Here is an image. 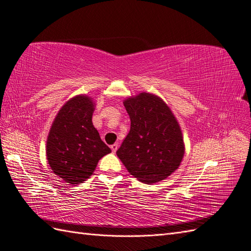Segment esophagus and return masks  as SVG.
<instances>
[{
  "instance_id": "obj_1",
  "label": "esophagus",
  "mask_w": 251,
  "mask_h": 251,
  "mask_svg": "<svg viewBox=\"0 0 251 251\" xmlns=\"http://www.w3.org/2000/svg\"><path fill=\"white\" fill-rule=\"evenodd\" d=\"M118 147H119V146H118V144H114V145H112V146H111V149H112V151L114 152V153H115L116 151H117Z\"/></svg>"
}]
</instances>
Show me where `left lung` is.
<instances>
[{
  "label": "left lung",
  "mask_w": 251,
  "mask_h": 251,
  "mask_svg": "<svg viewBox=\"0 0 251 251\" xmlns=\"http://www.w3.org/2000/svg\"><path fill=\"white\" fill-rule=\"evenodd\" d=\"M124 105L131 129L117 150V156L134 178L152 184L166 179L184 156L180 126L160 97L140 93L127 98Z\"/></svg>",
  "instance_id": "left-lung-1"
}]
</instances>
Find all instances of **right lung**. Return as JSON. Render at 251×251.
Masks as SVG:
<instances>
[{
    "mask_svg": "<svg viewBox=\"0 0 251 251\" xmlns=\"http://www.w3.org/2000/svg\"><path fill=\"white\" fill-rule=\"evenodd\" d=\"M94 109L90 97H73L59 109L49 132V165L55 175L70 184L88 179L100 158L111 152L93 125Z\"/></svg>",
    "mask_w": 251,
    "mask_h": 251,
    "instance_id": "1",
    "label": "right lung"
}]
</instances>
